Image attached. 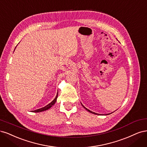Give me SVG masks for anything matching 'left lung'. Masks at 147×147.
I'll return each mask as SVG.
<instances>
[{
	"label": "left lung",
	"mask_w": 147,
	"mask_h": 147,
	"mask_svg": "<svg viewBox=\"0 0 147 147\" xmlns=\"http://www.w3.org/2000/svg\"><path fill=\"white\" fill-rule=\"evenodd\" d=\"M81 105H82V106H83V107L85 109H86L87 111H88L89 112H90V113H93V114H95V115H99V113H95V112H92V111H90V110H88V109H87L86 107H85V106H84L83 105H82V104L81 103ZM109 114H111V113H108V114H106V115H109Z\"/></svg>",
	"instance_id": "8db88e82"
}]
</instances>
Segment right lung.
<instances>
[{"label":"right lung","mask_w":147,"mask_h":147,"mask_svg":"<svg viewBox=\"0 0 147 147\" xmlns=\"http://www.w3.org/2000/svg\"><path fill=\"white\" fill-rule=\"evenodd\" d=\"M57 97H58V93H57V95H56L55 98H54V100H53V101H52L51 102H50L49 104H48V105L45 106L44 107L40 108V109H36V110H35V111H32V112H41L45 111H46V110L49 109H50L52 106H53L54 105V104L55 103V102L57 101Z\"/></svg>","instance_id":"add662e5"}]
</instances>
